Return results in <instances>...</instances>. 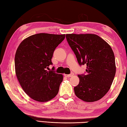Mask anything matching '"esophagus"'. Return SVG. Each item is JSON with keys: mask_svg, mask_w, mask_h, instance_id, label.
<instances>
[{"mask_svg": "<svg viewBox=\"0 0 127 127\" xmlns=\"http://www.w3.org/2000/svg\"><path fill=\"white\" fill-rule=\"evenodd\" d=\"M74 75L73 73H71L69 74H64V76L66 77H72Z\"/></svg>", "mask_w": 127, "mask_h": 127, "instance_id": "34e87169", "label": "esophagus"}]
</instances>
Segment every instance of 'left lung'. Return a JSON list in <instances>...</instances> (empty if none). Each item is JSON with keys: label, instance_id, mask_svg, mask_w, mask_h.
I'll return each instance as SVG.
<instances>
[{"label": "left lung", "instance_id": "left-lung-1", "mask_svg": "<svg viewBox=\"0 0 127 127\" xmlns=\"http://www.w3.org/2000/svg\"><path fill=\"white\" fill-rule=\"evenodd\" d=\"M69 45L81 66L86 65V74H79V84L74 87L79 98L94 102L110 89L114 78L115 57L110 46L95 34H66Z\"/></svg>", "mask_w": 127, "mask_h": 127}]
</instances>
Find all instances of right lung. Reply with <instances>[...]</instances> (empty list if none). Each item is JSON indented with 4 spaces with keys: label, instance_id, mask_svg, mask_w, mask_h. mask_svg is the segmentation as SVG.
Instances as JSON below:
<instances>
[{
    "label": "right lung",
    "instance_id": "add662e5",
    "mask_svg": "<svg viewBox=\"0 0 127 127\" xmlns=\"http://www.w3.org/2000/svg\"><path fill=\"white\" fill-rule=\"evenodd\" d=\"M65 35L41 33L30 36L22 41L15 55L17 79L30 97L46 102L55 97L63 81V75L55 73L54 67L48 70L54 51Z\"/></svg>",
    "mask_w": 127,
    "mask_h": 127
}]
</instances>
